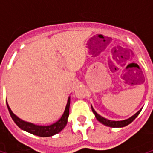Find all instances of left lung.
I'll return each instance as SVG.
<instances>
[{
    "label": "left lung",
    "mask_w": 153,
    "mask_h": 153,
    "mask_svg": "<svg viewBox=\"0 0 153 153\" xmlns=\"http://www.w3.org/2000/svg\"><path fill=\"white\" fill-rule=\"evenodd\" d=\"M92 110H93V112L95 114V116H96V118L97 119V120L100 121L102 124L103 125H106V126H110V127H124V126H126V125H128V124H130L134 120L137 116L138 115V114L140 113L141 111V110L140 111H138V112L136 113L134 115H133L132 117L130 118L127 119V120H121V121H113V120H107L106 118H103L102 116H101L99 115L97 113L94 111L93 107H92Z\"/></svg>",
    "instance_id": "8db88e82"
}]
</instances>
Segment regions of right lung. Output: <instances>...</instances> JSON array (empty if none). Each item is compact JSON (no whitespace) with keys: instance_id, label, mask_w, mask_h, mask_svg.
Instances as JSON below:
<instances>
[{"instance_id":"1","label":"right lung","mask_w":153,"mask_h":153,"mask_svg":"<svg viewBox=\"0 0 153 153\" xmlns=\"http://www.w3.org/2000/svg\"><path fill=\"white\" fill-rule=\"evenodd\" d=\"M70 99L69 97L66 107H65V111L61 116V118L58 121L54 123L52 125H48V126H39V125H35L33 124H31V123H28V122H25L18 118L14 113L12 112L11 110L9 107L8 104L6 102L10 115L11 116V118L13 119V120L15 121V124L23 130H25V131L28 132L32 134L40 136V137H50V136H52L54 134H56L65 127L68 116L70 114Z\"/></svg>"}]
</instances>
